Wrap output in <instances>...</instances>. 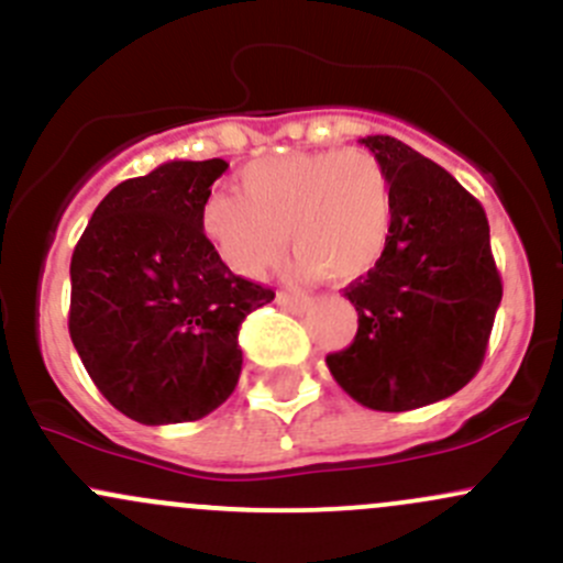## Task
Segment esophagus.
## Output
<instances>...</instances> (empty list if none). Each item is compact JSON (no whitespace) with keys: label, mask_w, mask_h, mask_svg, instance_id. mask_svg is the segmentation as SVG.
<instances>
[{"label":"esophagus","mask_w":563,"mask_h":563,"mask_svg":"<svg viewBox=\"0 0 563 563\" xmlns=\"http://www.w3.org/2000/svg\"><path fill=\"white\" fill-rule=\"evenodd\" d=\"M277 305L286 307L288 312H305L307 307H310V297H307V294L277 291Z\"/></svg>","instance_id":"esophagus-1"}]
</instances>
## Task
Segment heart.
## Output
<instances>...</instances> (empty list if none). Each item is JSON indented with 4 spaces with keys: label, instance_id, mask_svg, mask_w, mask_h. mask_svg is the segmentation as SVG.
I'll return each mask as SVG.
<instances>
[{
    "label": "heart",
    "instance_id": "heart-1",
    "mask_svg": "<svg viewBox=\"0 0 563 563\" xmlns=\"http://www.w3.org/2000/svg\"><path fill=\"white\" fill-rule=\"evenodd\" d=\"M199 227L221 262L262 277L286 251L301 275L353 283L386 253L394 229V188L369 151H294L240 169V191H212Z\"/></svg>",
    "mask_w": 563,
    "mask_h": 563
}]
</instances>
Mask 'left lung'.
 I'll use <instances>...</instances> for the list:
<instances>
[{"instance_id":"left-lung-1","label":"left lung","mask_w":563,"mask_h":563,"mask_svg":"<svg viewBox=\"0 0 563 563\" xmlns=\"http://www.w3.org/2000/svg\"><path fill=\"white\" fill-rule=\"evenodd\" d=\"M394 188V229L372 272L345 288L358 312L331 377L358 405L405 412L461 390L481 369L501 277L483 205L451 173L386 134L364 137Z\"/></svg>"}]
</instances>
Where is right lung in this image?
<instances>
[{
  "instance_id": "add662e5",
  "label": "right lung",
  "mask_w": 563,
  "mask_h": 563,
  "mask_svg": "<svg viewBox=\"0 0 563 563\" xmlns=\"http://www.w3.org/2000/svg\"><path fill=\"white\" fill-rule=\"evenodd\" d=\"M223 158L118 183L75 245L69 336L104 399L145 426L210 416L240 380L236 334L272 288L234 275L199 227Z\"/></svg>"
}]
</instances>
